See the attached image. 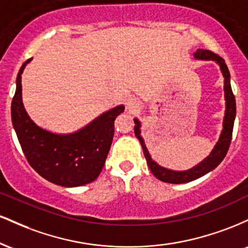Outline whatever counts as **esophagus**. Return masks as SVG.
I'll use <instances>...</instances> for the list:
<instances>
[{"instance_id":"34e87169","label":"esophagus","mask_w":248,"mask_h":248,"mask_svg":"<svg viewBox=\"0 0 248 248\" xmlns=\"http://www.w3.org/2000/svg\"><path fill=\"white\" fill-rule=\"evenodd\" d=\"M126 106H127V109L129 110L130 113H133V112H136V110L139 109V107H140V104H139V101L136 100L135 98H129V99H128Z\"/></svg>"}]
</instances>
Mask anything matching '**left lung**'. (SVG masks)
I'll use <instances>...</instances> for the list:
<instances>
[{
  "instance_id": "obj_1",
  "label": "left lung",
  "mask_w": 248,
  "mask_h": 248,
  "mask_svg": "<svg viewBox=\"0 0 248 248\" xmlns=\"http://www.w3.org/2000/svg\"><path fill=\"white\" fill-rule=\"evenodd\" d=\"M193 57L196 59H201V61H213L216 62L220 67L221 73L224 76V92H225V105H226V109H225V116L223 122V130H221L219 140L216 143L215 148L212 149L211 154L197 164L196 167L191 168L189 170H184V171H175V170L167 169V168L161 167L160 164L156 163L153 161L152 156H150L149 152H148L146 144H144L143 138L141 136V124L138 119H134L135 122V127H134V133L135 136L140 141L142 149H143L144 157H146L148 167H149L150 171L154 173L156 178H158L162 182L166 183H172V184H181V183H187V182L195 181L205 173L210 172L211 170L215 169L216 167L224 160L226 156L227 150L230 148V143L232 140V132H233V124H234L235 119V99L233 95L232 88H231V81H230V71L227 69V65L225 64V61L221 57H219L212 51L198 49L193 53Z\"/></svg>"
}]
</instances>
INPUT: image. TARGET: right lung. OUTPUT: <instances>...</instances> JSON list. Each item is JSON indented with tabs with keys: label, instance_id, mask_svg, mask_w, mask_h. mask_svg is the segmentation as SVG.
Instances as JSON below:
<instances>
[{
	"label": "right lung",
	"instance_id": "add662e5",
	"mask_svg": "<svg viewBox=\"0 0 248 248\" xmlns=\"http://www.w3.org/2000/svg\"><path fill=\"white\" fill-rule=\"evenodd\" d=\"M31 59L19 69L11 101V121L25 157L43 178L57 186L73 187L91 183L104 168L114 135V121L124 107L120 105L102 113L75 133L43 129L31 120L22 102V73Z\"/></svg>",
	"mask_w": 248,
	"mask_h": 248
}]
</instances>
